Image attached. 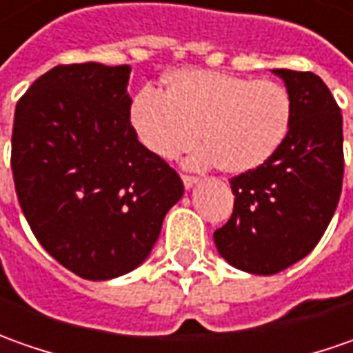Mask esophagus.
Instances as JSON below:
<instances>
[{"instance_id": "1", "label": "esophagus", "mask_w": 353, "mask_h": 353, "mask_svg": "<svg viewBox=\"0 0 353 353\" xmlns=\"http://www.w3.org/2000/svg\"><path fill=\"white\" fill-rule=\"evenodd\" d=\"M181 179H183V185H185V189H191L195 183H197V177L195 176H181Z\"/></svg>"}]
</instances>
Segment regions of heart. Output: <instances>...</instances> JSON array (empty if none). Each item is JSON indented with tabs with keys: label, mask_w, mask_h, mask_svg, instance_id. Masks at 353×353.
<instances>
[{
	"label": "heart",
	"mask_w": 353,
	"mask_h": 353,
	"mask_svg": "<svg viewBox=\"0 0 353 353\" xmlns=\"http://www.w3.org/2000/svg\"><path fill=\"white\" fill-rule=\"evenodd\" d=\"M293 101L283 83L211 70H177L165 93L142 88L130 103V125L158 158L176 160L199 139L207 144L191 165L244 174L263 165L291 132Z\"/></svg>",
	"instance_id": "b5f03b06"
}]
</instances>
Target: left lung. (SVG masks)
<instances>
[{
	"label": "left lung",
	"mask_w": 353,
	"mask_h": 353,
	"mask_svg": "<svg viewBox=\"0 0 353 353\" xmlns=\"http://www.w3.org/2000/svg\"><path fill=\"white\" fill-rule=\"evenodd\" d=\"M293 101L291 132L260 168L230 179L234 209L214 230L230 265L274 275L303 260L332 221L344 177L342 113L316 74L272 70Z\"/></svg>",
	"instance_id": "obj_1"
}]
</instances>
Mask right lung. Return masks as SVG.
<instances>
[{
  "instance_id": "1",
  "label": "right lung",
  "mask_w": 353,
  "mask_h": 353,
  "mask_svg": "<svg viewBox=\"0 0 353 353\" xmlns=\"http://www.w3.org/2000/svg\"><path fill=\"white\" fill-rule=\"evenodd\" d=\"M130 66L60 64L19 99L11 170L43 248L83 279L125 275L148 258L183 195L174 168L137 139Z\"/></svg>"
}]
</instances>
